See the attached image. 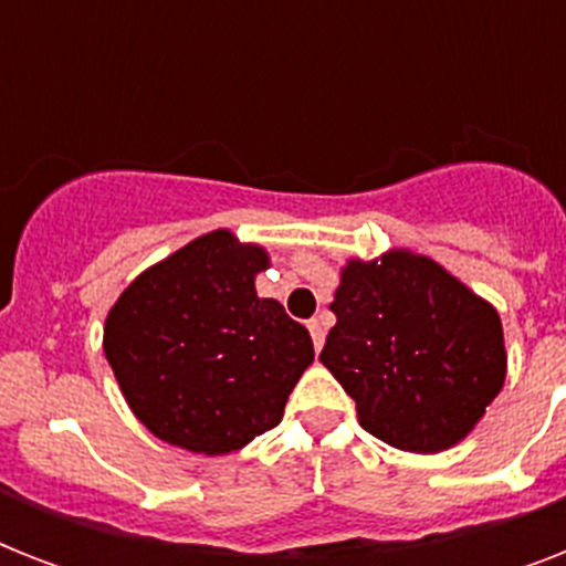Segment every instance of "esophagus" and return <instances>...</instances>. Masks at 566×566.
<instances>
[{
	"mask_svg": "<svg viewBox=\"0 0 566 566\" xmlns=\"http://www.w3.org/2000/svg\"><path fill=\"white\" fill-rule=\"evenodd\" d=\"M308 332H311V340H314V349H323V340H326V323H323V319H311L308 323Z\"/></svg>",
	"mask_w": 566,
	"mask_h": 566,
	"instance_id": "obj_1",
	"label": "esophagus"
}]
</instances>
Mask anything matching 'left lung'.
<instances>
[{
	"label": "left lung",
	"instance_id": "obj_1",
	"mask_svg": "<svg viewBox=\"0 0 566 566\" xmlns=\"http://www.w3.org/2000/svg\"><path fill=\"white\" fill-rule=\"evenodd\" d=\"M319 361L355 399L373 438L405 452L455 447L505 381L493 305L426 255L349 261Z\"/></svg>",
	"mask_w": 566,
	"mask_h": 566
}]
</instances>
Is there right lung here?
Here are the masks:
<instances>
[{"mask_svg": "<svg viewBox=\"0 0 566 566\" xmlns=\"http://www.w3.org/2000/svg\"><path fill=\"white\" fill-rule=\"evenodd\" d=\"M266 264L261 247L211 231L137 275L111 308L105 358L155 438L226 455L282 422L314 344L255 293Z\"/></svg>", "mask_w": 566, "mask_h": 566, "instance_id": "obj_1", "label": "right lung"}]
</instances>
